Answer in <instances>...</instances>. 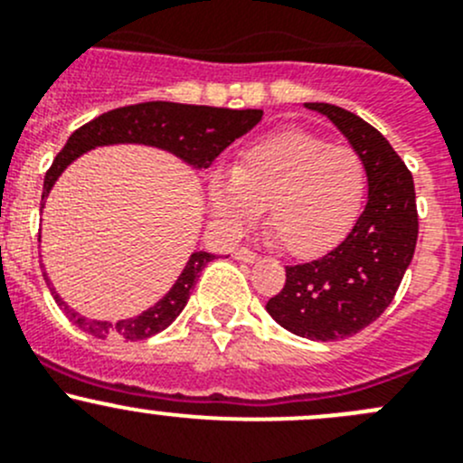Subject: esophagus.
Returning <instances> with one entry per match:
<instances>
[{
  "label": "esophagus",
  "mask_w": 463,
  "mask_h": 463,
  "mask_svg": "<svg viewBox=\"0 0 463 463\" xmlns=\"http://www.w3.org/2000/svg\"><path fill=\"white\" fill-rule=\"evenodd\" d=\"M233 256H236L238 260H242V263H254V260H259V254L251 251L250 247H238V250L233 251Z\"/></svg>",
  "instance_id": "esophagus-1"
}]
</instances>
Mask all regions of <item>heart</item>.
<instances>
[{
    "label": "heart",
    "instance_id": "heart-1",
    "mask_svg": "<svg viewBox=\"0 0 463 463\" xmlns=\"http://www.w3.org/2000/svg\"><path fill=\"white\" fill-rule=\"evenodd\" d=\"M367 191V168L351 146L292 128L251 141L233 171L209 180V204L222 225L242 230L260 213L292 254L333 245L351 227Z\"/></svg>",
    "mask_w": 463,
    "mask_h": 463
}]
</instances>
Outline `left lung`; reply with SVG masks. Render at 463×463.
I'll list each match as a JSON object with an SVG mask.
<instances>
[{
	"label": "left lung",
	"mask_w": 463,
	"mask_h": 463,
	"mask_svg": "<svg viewBox=\"0 0 463 463\" xmlns=\"http://www.w3.org/2000/svg\"><path fill=\"white\" fill-rule=\"evenodd\" d=\"M304 105L324 114L363 157L367 204L328 254L288 265L286 286L265 310L295 335L335 342L367 328L392 304L414 256L419 213L411 173L376 128L337 105Z\"/></svg>",
	"instance_id": "obj_1"
}]
</instances>
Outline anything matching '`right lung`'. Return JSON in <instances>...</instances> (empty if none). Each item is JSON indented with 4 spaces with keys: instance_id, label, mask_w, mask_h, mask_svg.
I'll list each match as a JSON object with an SVG mask.
<instances>
[{
    "instance_id": "1",
    "label": "right lung",
    "mask_w": 463,
    "mask_h": 463,
    "mask_svg": "<svg viewBox=\"0 0 463 463\" xmlns=\"http://www.w3.org/2000/svg\"><path fill=\"white\" fill-rule=\"evenodd\" d=\"M263 117V109H230V108H209V105H184L168 103V100H150V103L126 105V108L109 109L100 114L94 121L78 128L74 135L67 139L65 148L56 155L52 168L44 175L43 189V207L49 191L53 189L58 177L62 175L67 166L74 159L85 155L87 150L99 148V146L114 144H144L155 146L173 153L194 166L195 171L212 166L213 159L232 144L238 137L247 135ZM216 256L209 251H194L186 260L184 269L173 283L171 290L162 297L155 306L144 310L137 317L118 319L117 324L103 322V319H87L78 315L74 308L61 299L56 288L49 281L47 272L44 279L49 283L56 304L65 310L67 317L76 324L80 331L105 340V337H121V340H146V337L157 335L166 326L175 322L177 315L184 310L189 301L191 290L198 281L200 272L209 260Z\"/></svg>"
}]
</instances>
